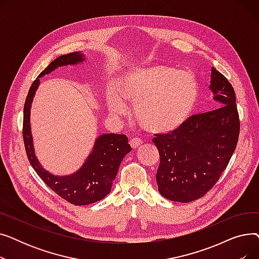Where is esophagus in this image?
Wrapping results in <instances>:
<instances>
[{"label": "esophagus", "mask_w": 259, "mask_h": 259, "mask_svg": "<svg viewBox=\"0 0 259 259\" xmlns=\"http://www.w3.org/2000/svg\"><path fill=\"white\" fill-rule=\"evenodd\" d=\"M143 144V141L139 138H133L130 140V146L133 148V149H137L139 148L141 145Z\"/></svg>", "instance_id": "esophagus-1"}]
</instances>
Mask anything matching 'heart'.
<instances>
[{
	"label": "heart",
	"instance_id": "heart-1",
	"mask_svg": "<svg viewBox=\"0 0 259 259\" xmlns=\"http://www.w3.org/2000/svg\"><path fill=\"white\" fill-rule=\"evenodd\" d=\"M199 95L198 81L188 70L154 64L134 68L110 90L106 102L117 116L128 113L124 102L133 104L137 119L151 132H170L179 128L192 113Z\"/></svg>",
	"mask_w": 259,
	"mask_h": 259
}]
</instances>
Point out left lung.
I'll use <instances>...</instances> for the list:
<instances>
[{
	"mask_svg": "<svg viewBox=\"0 0 259 259\" xmlns=\"http://www.w3.org/2000/svg\"><path fill=\"white\" fill-rule=\"evenodd\" d=\"M210 89L219 108L189 116L170 133L155 134L159 152L158 192L189 202L205 195L220 180L239 137L235 92L227 77L212 67Z\"/></svg>",
	"mask_w": 259,
	"mask_h": 259,
	"instance_id": "obj_1",
	"label": "left lung"
}]
</instances>
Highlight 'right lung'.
<instances>
[{"label": "right lung", "mask_w": 259, "mask_h": 259, "mask_svg": "<svg viewBox=\"0 0 259 259\" xmlns=\"http://www.w3.org/2000/svg\"><path fill=\"white\" fill-rule=\"evenodd\" d=\"M83 61V53L72 52L64 54L52 61L45 70L39 73L38 77L50 73L58 67L75 65ZM38 77L32 83L24 105L23 140L27 157L42 181L52 191L68 202L75 206H85L97 202L110 193L120 162L125 155L131 151L128 138L125 134L114 133L101 135L95 141L93 150L83 167L71 175L56 176L46 171L40 166L35 156L30 130V107L39 84Z\"/></svg>", "instance_id": "obj_1"}]
</instances>
